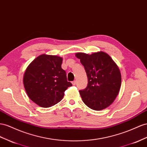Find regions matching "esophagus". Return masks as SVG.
Wrapping results in <instances>:
<instances>
[{"label":"esophagus","instance_id":"34e87169","mask_svg":"<svg viewBox=\"0 0 147 147\" xmlns=\"http://www.w3.org/2000/svg\"><path fill=\"white\" fill-rule=\"evenodd\" d=\"M72 85H75V84H76V81H75V80L73 81V82H72Z\"/></svg>","mask_w":147,"mask_h":147}]
</instances>
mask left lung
<instances>
[{"label": "left lung", "mask_w": 147, "mask_h": 147, "mask_svg": "<svg viewBox=\"0 0 147 147\" xmlns=\"http://www.w3.org/2000/svg\"><path fill=\"white\" fill-rule=\"evenodd\" d=\"M88 77V85L80 90L83 101L90 108L100 111L114 102L119 92L121 75L119 69L109 55L104 52L92 54L78 53Z\"/></svg>", "instance_id": "obj_1"}]
</instances>
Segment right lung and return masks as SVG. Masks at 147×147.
Wrapping results in <instances>:
<instances>
[{"mask_svg":"<svg viewBox=\"0 0 147 147\" xmlns=\"http://www.w3.org/2000/svg\"><path fill=\"white\" fill-rule=\"evenodd\" d=\"M62 58L42 54L28 66L23 85L28 96L38 106L49 108L62 100L65 91L72 85L67 82L61 67Z\"/></svg>","mask_w":147,"mask_h":147,"instance_id":"add662e5","label":"right lung"}]
</instances>
